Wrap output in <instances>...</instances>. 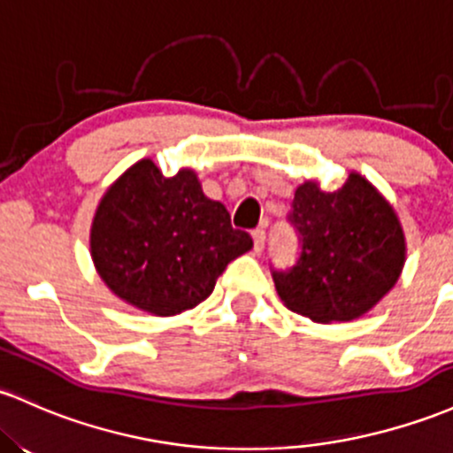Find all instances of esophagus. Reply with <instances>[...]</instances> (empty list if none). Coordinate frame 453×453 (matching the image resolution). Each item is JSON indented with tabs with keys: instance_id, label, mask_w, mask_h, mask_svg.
Segmentation results:
<instances>
[{
	"instance_id": "obj_1",
	"label": "esophagus",
	"mask_w": 453,
	"mask_h": 453,
	"mask_svg": "<svg viewBox=\"0 0 453 453\" xmlns=\"http://www.w3.org/2000/svg\"><path fill=\"white\" fill-rule=\"evenodd\" d=\"M253 236V250H256L257 253H260L262 250H265V241H266V232L262 230V227H256V230L251 232Z\"/></svg>"
}]
</instances>
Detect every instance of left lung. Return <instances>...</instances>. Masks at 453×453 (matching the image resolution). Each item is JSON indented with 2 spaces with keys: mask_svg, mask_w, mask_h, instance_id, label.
I'll return each instance as SVG.
<instances>
[{
  "mask_svg": "<svg viewBox=\"0 0 453 453\" xmlns=\"http://www.w3.org/2000/svg\"><path fill=\"white\" fill-rule=\"evenodd\" d=\"M288 221L299 232L301 253L292 268H273L288 310L314 322L355 320L395 286L404 232L394 206L361 173L333 193L303 182Z\"/></svg>",
  "mask_w": 453,
  "mask_h": 453,
  "instance_id": "left-lung-1",
  "label": "left lung"
}]
</instances>
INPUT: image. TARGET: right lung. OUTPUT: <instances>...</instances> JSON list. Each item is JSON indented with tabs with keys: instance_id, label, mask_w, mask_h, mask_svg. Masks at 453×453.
Here are the masks:
<instances>
[{
	"instance_id": "obj_1",
	"label": "right lung",
	"mask_w": 453,
	"mask_h": 453,
	"mask_svg": "<svg viewBox=\"0 0 453 453\" xmlns=\"http://www.w3.org/2000/svg\"><path fill=\"white\" fill-rule=\"evenodd\" d=\"M253 247L197 173L163 176L142 158L107 188L89 232L94 266L109 290L154 316H176L211 296L217 277Z\"/></svg>"
}]
</instances>
